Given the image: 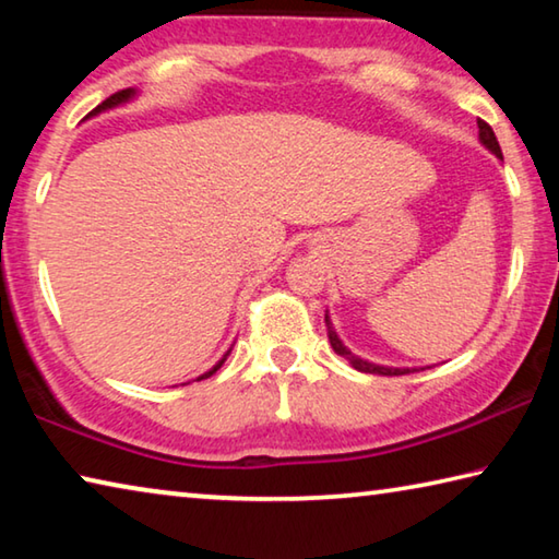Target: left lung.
Masks as SVG:
<instances>
[{
  "instance_id": "obj_1",
  "label": "left lung",
  "mask_w": 559,
  "mask_h": 559,
  "mask_svg": "<svg viewBox=\"0 0 559 559\" xmlns=\"http://www.w3.org/2000/svg\"><path fill=\"white\" fill-rule=\"evenodd\" d=\"M478 140H480V145H484L486 150H490V153H493L496 157L503 159V153H500V145H498L496 132H493V128L488 126L486 120H478ZM325 325H328V340H330V345H333L335 353H337L340 357H345L347 362L353 365L357 372H367V374H386V377L419 372V370H416V367H384V365H374V362H370V359H362V357H357V355L349 353V349L343 345V340L337 337L333 323H330L328 310H325ZM421 370H427V367H421Z\"/></svg>"
}]
</instances>
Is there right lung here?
Returning a JSON list of instances; mask_svg holds the SVG:
<instances>
[{"instance_id": "add662e5", "label": "right lung", "mask_w": 559, "mask_h": 559, "mask_svg": "<svg viewBox=\"0 0 559 559\" xmlns=\"http://www.w3.org/2000/svg\"><path fill=\"white\" fill-rule=\"evenodd\" d=\"M138 96V91L135 88H126V91H118V93H112V96L110 98H106V100H103L100 103V106L96 108V110H91L88 112V118H93V116H98V112H106V110H112V108H118V106H126V103H130L132 98H135ZM229 353H231V347L229 349H226V355L219 359V362H216L214 367H212V370L210 372H204V374H200V377H197V382H200V380H206V377H212L216 370H219V367L224 365V359L226 357H229Z\"/></svg>"}]
</instances>
